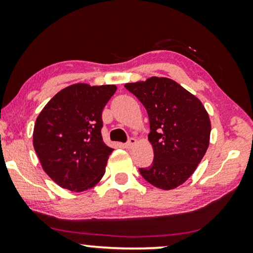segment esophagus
<instances>
[{"instance_id":"34e87169","label":"esophagus","mask_w":253,"mask_h":253,"mask_svg":"<svg viewBox=\"0 0 253 253\" xmlns=\"http://www.w3.org/2000/svg\"><path fill=\"white\" fill-rule=\"evenodd\" d=\"M136 144H137V140L134 139V138L131 137V138H129V139H127V141L124 145H126V148L130 150V148H132L133 145H136Z\"/></svg>"}]
</instances>
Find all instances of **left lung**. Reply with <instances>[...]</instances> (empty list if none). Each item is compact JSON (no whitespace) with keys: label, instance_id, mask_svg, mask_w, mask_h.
Segmentation results:
<instances>
[{"label":"left lung","instance_id":"1","mask_svg":"<svg viewBox=\"0 0 253 253\" xmlns=\"http://www.w3.org/2000/svg\"><path fill=\"white\" fill-rule=\"evenodd\" d=\"M147 110L154 159L139 172L150 184L171 190L196 170L210 144L211 121L198 98L165 77L126 84Z\"/></svg>","mask_w":253,"mask_h":253}]
</instances>
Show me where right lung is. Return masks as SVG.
Returning <instances> with one entry per match:
<instances>
[{
  "mask_svg": "<svg viewBox=\"0 0 253 253\" xmlns=\"http://www.w3.org/2000/svg\"><path fill=\"white\" fill-rule=\"evenodd\" d=\"M115 92V85L68 86L38 116L34 150L43 170L61 188L85 191L105 174L114 150L102 140V110Z\"/></svg>",
  "mask_w": 253,
  "mask_h": 253,
  "instance_id": "add662e5",
  "label": "right lung"
}]
</instances>
